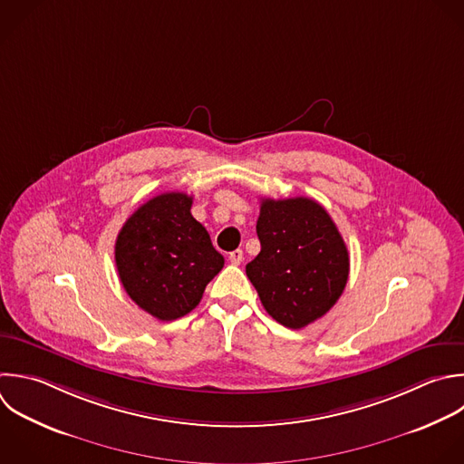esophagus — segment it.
Listing matches in <instances>:
<instances>
[{"label": "esophagus", "mask_w": 464, "mask_h": 464, "mask_svg": "<svg viewBox=\"0 0 464 464\" xmlns=\"http://www.w3.org/2000/svg\"><path fill=\"white\" fill-rule=\"evenodd\" d=\"M228 259H230V263H232V265H239V263L243 261V250H241V248L232 250V252L228 254Z\"/></svg>", "instance_id": "obj_1"}]
</instances>
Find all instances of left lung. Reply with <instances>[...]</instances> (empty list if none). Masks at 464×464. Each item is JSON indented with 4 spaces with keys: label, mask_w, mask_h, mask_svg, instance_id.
<instances>
[{
    "label": "left lung",
    "mask_w": 464,
    "mask_h": 464,
    "mask_svg": "<svg viewBox=\"0 0 464 464\" xmlns=\"http://www.w3.org/2000/svg\"><path fill=\"white\" fill-rule=\"evenodd\" d=\"M261 252L246 276L265 310L299 330L323 317L341 297L350 272L346 245L314 199H263L257 218Z\"/></svg>",
    "instance_id": "obj_1"
}]
</instances>
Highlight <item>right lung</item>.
I'll list each match as a JSON object with an SVG mask.
<instances>
[{
	"mask_svg": "<svg viewBox=\"0 0 464 464\" xmlns=\"http://www.w3.org/2000/svg\"><path fill=\"white\" fill-rule=\"evenodd\" d=\"M190 207L192 198L183 192L160 194L127 219L116 239V266L125 292L160 321L194 310L225 265Z\"/></svg>",
	"mask_w": 464,
	"mask_h": 464,
	"instance_id": "obj_1",
	"label": "right lung"
}]
</instances>
